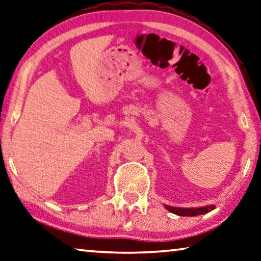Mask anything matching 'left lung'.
I'll return each instance as SVG.
<instances>
[{
	"instance_id": "1",
	"label": "left lung",
	"mask_w": 261,
	"mask_h": 261,
	"mask_svg": "<svg viewBox=\"0 0 261 261\" xmlns=\"http://www.w3.org/2000/svg\"><path fill=\"white\" fill-rule=\"evenodd\" d=\"M164 207L168 210V211L174 213L177 216H184V217H194V216H200L205 215V213H208L210 211L216 208V205H206V206H200V207H174V206L170 205H164Z\"/></svg>"
}]
</instances>
